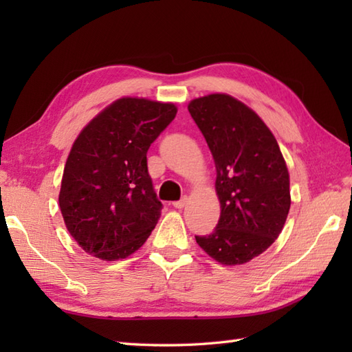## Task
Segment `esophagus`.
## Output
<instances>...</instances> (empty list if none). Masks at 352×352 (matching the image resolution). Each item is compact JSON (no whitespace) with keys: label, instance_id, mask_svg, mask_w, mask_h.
Wrapping results in <instances>:
<instances>
[{"label":"esophagus","instance_id":"esophagus-1","mask_svg":"<svg viewBox=\"0 0 352 352\" xmlns=\"http://www.w3.org/2000/svg\"><path fill=\"white\" fill-rule=\"evenodd\" d=\"M186 204H188V197H183L180 201H175L174 207L175 208H183Z\"/></svg>","mask_w":352,"mask_h":352}]
</instances>
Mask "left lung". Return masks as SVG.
Here are the masks:
<instances>
[{
  "label": "left lung",
  "mask_w": 352,
  "mask_h": 352,
  "mask_svg": "<svg viewBox=\"0 0 352 352\" xmlns=\"http://www.w3.org/2000/svg\"><path fill=\"white\" fill-rule=\"evenodd\" d=\"M210 148L221 216L197 243L222 265H243L280 236L290 208L289 172L280 146L256 111L226 94L189 102Z\"/></svg>",
  "instance_id": "1"
}]
</instances>
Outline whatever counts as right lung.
Returning a JSON list of instances; mask_svg holds the SVG:
<instances>
[{
	"label": "right lung",
	"mask_w": 352,
	"mask_h": 352,
	"mask_svg": "<svg viewBox=\"0 0 352 352\" xmlns=\"http://www.w3.org/2000/svg\"><path fill=\"white\" fill-rule=\"evenodd\" d=\"M175 115L170 102L121 98L74 142L58 204L66 228L91 256L129 257L155 228L163 204L148 174L146 153Z\"/></svg>",
	"instance_id": "add662e5"
}]
</instances>
